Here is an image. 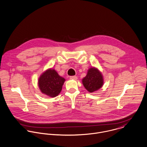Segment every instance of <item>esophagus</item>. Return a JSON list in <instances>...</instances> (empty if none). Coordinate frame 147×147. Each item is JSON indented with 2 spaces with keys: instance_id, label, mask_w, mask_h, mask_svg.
<instances>
[{
  "instance_id": "esophagus-1",
  "label": "esophagus",
  "mask_w": 147,
  "mask_h": 147,
  "mask_svg": "<svg viewBox=\"0 0 147 147\" xmlns=\"http://www.w3.org/2000/svg\"><path fill=\"white\" fill-rule=\"evenodd\" d=\"M70 79L71 80H76L78 79V77L76 76H70Z\"/></svg>"
}]
</instances>
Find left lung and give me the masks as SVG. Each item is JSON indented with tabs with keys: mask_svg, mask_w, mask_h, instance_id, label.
I'll return each instance as SVG.
<instances>
[{
	"mask_svg": "<svg viewBox=\"0 0 147 147\" xmlns=\"http://www.w3.org/2000/svg\"><path fill=\"white\" fill-rule=\"evenodd\" d=\"M84 88L90 93L100 89L104 85V77L102 73L96 67L90 68L86 76L82 79Z\"/></svg>",
	"mask_w": 147,
	"mask_h": 147,
	"instance_id": "1",
	"label": "left lung"
}]
</instances>
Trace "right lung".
Masks as SVG:
<instances>
[{"mask_svg":"<svg viewBox=\"0 0 147 147\" xmlns=\"http://www.w3.org/2000/svg\"><path fill=\"white\" fill-rule=\"evenodd\" d=\"M65 80L54 69L49 68L40 75L38 85L43 94L55 97L61 93Z\"/></svg>","mask_w":147,"mask_h":147,"instance_id":"right-lung-1","label":"right lung"}]
</instances>
